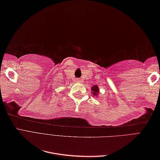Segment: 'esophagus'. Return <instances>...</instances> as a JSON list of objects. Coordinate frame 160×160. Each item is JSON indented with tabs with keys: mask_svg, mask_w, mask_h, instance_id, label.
Returning a JSON list of instances; mask_svg holds the SVG:
<instances>
[{
	"mask_svg": "<svg viewBox=\"0 0 160 160\" xmlns=\"http://www.w3.org/2000/svg\"><path fill=\"white\" fill-rule=\"evenodd\" d=\"M82 81H83L80 79H76V82H77V83H81Z\"/></svg>",
	"mask_w": 160,
	"mask_h": 160,
	"instance_id": "esophagus-1",
	"label": "esophagus"
}]
</instances>
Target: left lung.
I'll list each match as a JSON object with an SVG mask.
<instances>
[{
	"label": "left lung",
	"instance_id": "1",
	"mask_svg": "<svg viewBox=\"0 0 160 160\" xmlns=\"http://www.w3.org/2000/svg\"><path fill=\"white\" fill-rule=\"evenodd\" d=\"M91 90L93 91V92H92V93H93V95H98V93H99V88L98 87L97 85H94L93 88H91Z\"/></svg>",
	"mask_w": 160,
	"mask_h": 160
}]
</instances>
